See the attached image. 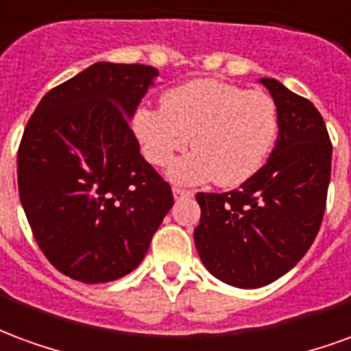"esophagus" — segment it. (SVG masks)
<instances>
[{
    "mask_svg": "<svg viewBox=\"0 0 351 351\" xmlns=\"http://www.w3.org/2000/svg\"><path fill=\"white\" fill-rule=\"evenodd\" d=\"M172 193H173V198H176V200H183V198H191V196H193V193H191V191H185V189H178V186L173 189Z\"/></svg>",
    "mask_w": 351,
    "mask_h": 351,
    "instance_id": "obj_1",
    "label": "esophagus"
}]
</instances>
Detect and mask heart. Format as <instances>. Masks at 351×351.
Instances as JSON below:
<instances>
[{"label":"heart","mask_w":351,"mask_h":351,"mask_svg":"<svg viewBox=\"0 0 351 351\" xmlns=\"http://www.w3.org/2000/svg\"><path fill=\"white\" fill-rule=\"evenodd\" d=\"M132 132L144 157L166 166L193 136V153L176 160V183L221 186L249 181L269 157L278 134L277 104L263 91L202 78L166 91L162 108L142 106L132 117Z\"/></svg>","instance_id":"b5f03b06"}]
</instances>
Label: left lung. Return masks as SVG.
I'll return each instance as SVG.
<instances>
[{"label": "left lung", "mask_w": 351, "mask_h": 351, "mask_svg": "<svg viewBox=\"0 0 351 351\" xmlns=\"http://www.w3.org/2000/svg\"><path fill=\"white\" fill-rule=\"evenodd\" d=\"M278 110L267 162L230 193H198L194 243L206 269L235 288H262L286 275L311 249L324 219L331 142L311 101L260 78Z\"/></svg>", "instance_id": "1"}]
</instances>
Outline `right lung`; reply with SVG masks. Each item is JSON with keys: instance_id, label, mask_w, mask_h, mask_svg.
<instances>
[{"instance_id": "right-lung-1", "label": "right lung", "mask_w": 351, "mask_h": 351, "mask_svg": "<svg viewBox=\"0 0 351 351\" xmlns=\"http://www.w3.org/2000/svg\"><path fill=\"white\" fill-rule=\"evenodd\" d=\"M157 76L149 65L99 61L50 89L27 121L20 202L48 262L74 280L136 269L173 206L129 123Z\"/></svg>"}]
</instances>
